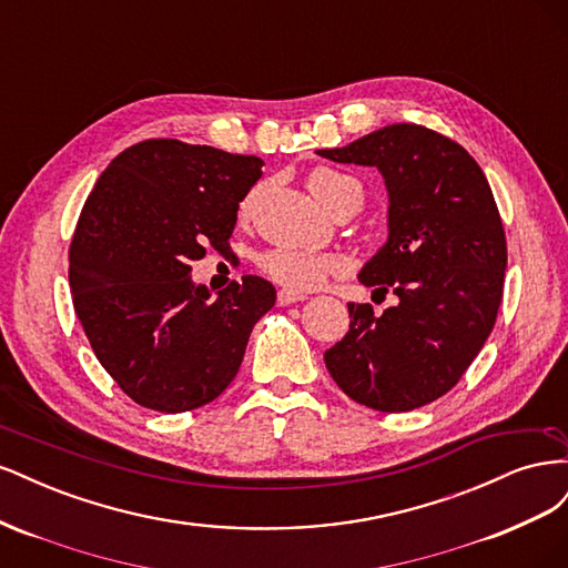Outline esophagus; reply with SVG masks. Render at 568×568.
I'll return each mask as SVG.
<instances>
[{"label": "esophagus", "mask_w": 568, "mask_h": 568, "mask_svg": "<svg viewBox=\"0 0 568 568\" xmlns=\"http://www.w3.org/2000/svg\"><path fill=\"white\" fill-rule=\"evenodd\" d=\"M298 301H305V296L298 294V291L282 288L280 294H277V303H280V305H291V303H298Z\"/></svg>", "instance_id": "esophagus-1"}]
</instances>
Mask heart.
Masks as SVG:
<instances>
[{
    "instance_id": "b5f03b06",
    "label": "heart",
    "mask_w": 568,
    "mask_h": 568,
    "mask_svg": "<svg viewBox=\"0 0 568 568\" xmlns=\"http://www.w3.org/2000/svg\"><path fill=\"white\" fill-rule=\"evenodd\" d=\"M307 189L313 196L332 211L338 203H353L359 211L365 201V189L355 178L336 173L329 168H317L307 178ZM251 196L244 201V211H248ZM261 267L274 282H280L294 291H311L320 286L336 270V261L324 253L301 251V248H272L261 255Z\"/></svg>"
}]
</instances>
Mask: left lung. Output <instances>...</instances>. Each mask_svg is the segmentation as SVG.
<instances>
[{
  "mask_svg": "<svg viewBox=\"0 0 568 568\" xmlns=\"http://www.w3.org/2000/svg\"><path fill=\"white\" fill-rule=\"evenodd\" d=\"M317 156L384 178L386 242L357 280L398 298L382 315L348 303L351 329L324 353L326 369L372 409L434 403L484 348L503 301L507 242L484 170L448 136L412 123Z\"/></svg>",
  "mask_w": 568,
  "mask_h": 568,
  "instance_id": "1",
  "label": "left lung"
}]
</instances>
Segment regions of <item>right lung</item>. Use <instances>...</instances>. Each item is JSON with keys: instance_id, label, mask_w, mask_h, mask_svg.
Segmentation results:
<instances>
[{"instance_id": "obj_1", "label": "right lung", "mask_w": 568, "mask_h": 568, "mask_svg": "<svg viewBox=\"0 0 568 568\" xmlns=\"http://www.w3.org/2000/svg\"><path fill=\"white\" fill-rule=\"evenodd\" d=\"M257 156L178 140L134 144L106 165L71 244V294L94 355L134 403L196 409L236 376L277 291L246 274L213 296L192 277L205 246L227 251Z\"/></svg>"}]
</instances>
